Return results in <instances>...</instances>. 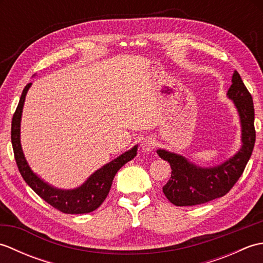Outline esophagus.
Wrapping results in <instances>:
<instances>
[{
	"label": "esophagus",
	"instance_id": "esophagus-1",
	"mask_svg": "<svg viewBox=\"0 0 263 263\" xmlns=\"http://www.w3.org/2000/svg\"><path fill=\"white\" fill-rule=\"evenodd\" d=\"M155 144H156V142H155L153 138H146V139H143V141L141 143V147H142L143 152L149 153L155 148Z\"/></svg>",
	"mask_w": 263,
	"mask_h": 263
}]
</instances>
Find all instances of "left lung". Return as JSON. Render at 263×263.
Listing matches in <instances>:
<instances>
[{"instance_id":"obj_1","label":"left lung","mask_w":263,"mask_h":263,"mask_svg":"<svg viewBox=\"0 0 263 263\" xmlns=\"http://www.w3.org/2000/svg\"><path fill=\"white\" fill-rule=\"evenodd\" d=\"M227 97L237 109L242 132V146L233 157L214 167H200L182 155L165 149L157 150L159 157L168 161L172 168L171 178L163 192L173 204L197 205L224 197L241 177L253 152L255 130L252 96L237 71L233 73Z\"/></svg>"}]
</instances>
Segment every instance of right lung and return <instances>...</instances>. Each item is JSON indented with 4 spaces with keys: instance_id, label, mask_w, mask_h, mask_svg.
Listing matches in <instances>:
<instances>
[{
    "instance_id": "right-lung-1",
    "label": "right lung",
    "mask_w": 263,
    "mask_h": 263,
    "mask_svg": "<svg viewBox=\"0 0 263 263\" xmlns=\"http://www.w3.org/2000/svg\"><path fill=\"white\" fill-rule=\"evenodd\" d=\"M30 87L31 83H28L22 91L18 107L13 114L12 124H11V142H12L14 158L22 178L43 200L64 214H88L96 210L107 197L117 171L137 156L138 144L100 167L80 186L71 190L54 187L31 171L22 152L20 141L21 116L26 95Z\"/></svg>"
}]
</instances>
